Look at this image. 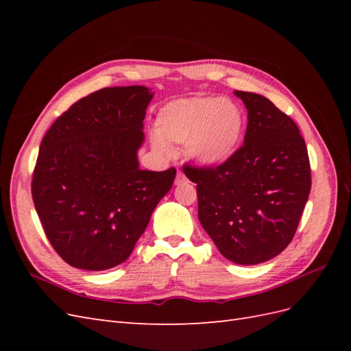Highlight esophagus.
Instances as JSON below:
<instances>
[{
  "label": "esophagus",
  "instance_id": "1",
  "mask_svg": "<svg viewBox=\"0 0 351 351\" xmlns=\"http://www.w3.org/2000/svg\"><path fill=\"white\" fill-rule=\"evenodd\" d=\"M183 183H186V177H184V174L182 171H178L177 173V178H176V184L180 186V184H183Z\"/></svg>",
  "mask_w": 351,
  "mask_h": 351
}]
</instances>
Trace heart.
Listing matches in <instances>:
<instances>
[{
  "label": "heart",
  "mask_w": 351,
  "mask_h": 351,
  "mask_svg": "<svg viewBox=\"0 0 351 351\" xmlns=\"http://www.w3.org/2000/svg\"><path fill=\"white\" fill-rule=\"evenodd\" d=\"M244 125L243 110L234 101L197 95L165 104L156 114L151 141L159 155H168L169 145H186L196 164L219 167L237 152Z\"/></svg>",
  "instance_id": "b5f03b06"
}]
</instances>
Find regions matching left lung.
I'll return each mask as SVG.
<instances>
[{"instance_id":"8db88e82","label":"left lung","mask_w":351,"mask_h":351,"mask_svg":"<svg viewBox=\"0 0 351 351\" xmlns=\"http://www.w3.org/2000/svg\"><path fill=\"white\" fill-rule=\"evenodd\" d=\"M247 110L244 145L215 168L186 167L197 215L219 253L239 265L280 254L311 193V162L299 127L258 93L234 90Z\"/></svg>"}]
</instances>
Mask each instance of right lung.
I'll return each mask as SVG.
<instances>
[{
    "instance_id": "add662e5",
    "label": "right lung",
    "mask_w": 351,
    "mask_h": 351,
    "mask_svg": "<svg viewBox=\"0 0 351 351\" xmlns=\"http://www.w3.org/2000/svg\"><path fill=\"white\" fill-rule=\"evenodd\" d=\"M152 98L146 86L97 90L73 104L42 139L32 196L52 247L74 268L123 263L173 187L174 168L147 171L137 159Z\"/></svg>"
}]
</instances>
